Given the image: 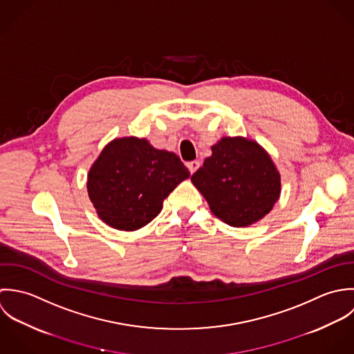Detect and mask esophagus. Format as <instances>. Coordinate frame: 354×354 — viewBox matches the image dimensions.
Instances as JSON below:
<instances>
[{
	"label": "esophagus",
	"mask_w": 354,
	"mask_h": 354,
	"mask_svg": "<svg viewBox=\"0 0 354 354\" xmlns=\"http://www.w3.org/2000/svg\"><path fill=\"white\" fill-rule=\"evenodd\" d=\"M186 165H187V168H189L190 174H194V172L198 169V167H200V161L194 160V161H190V162H187Z\"/></svg>",
	"instance_id": "1"
}]
</instances>
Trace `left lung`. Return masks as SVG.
Listing matches in <instances>:
<instances>
[{
  "instance_id": "obj_1",
  "label": "left lung",
  "mask_w": 354,
  "mask_h": 354,
  "mask_svg": "<svg viewBox=\"0 0 354 354\" xmlns=\"http://www.w3.org/2000/svg\"><path fill=\"white\" fill-rule=\"evenodd\" d=\"M216 217L246 227L270 212L281 194V175L268 153L241 137L223 138L192 176Z\"/></svg>"
}]
</instances>
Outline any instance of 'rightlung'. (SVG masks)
I'll return each mask as SVG.
<instances>
[{
    "label": "right lung",
    "mask_w": 354,
    "mask_h": 354,
    "mask_svg": "<svg viewBox=\"0 0 354 354\" xmlns=\"http://www.w3.org/2000/svg\"><path fill=\"white\" fill-rule=\"evenodd\" d=\"M189 175L175 153L136 137L119 138L104 147L90 168L87 192L108 225L134 231L161 212L162 201Z\"/></svg>",
    "instance_id": "1"
}]
</instances>
